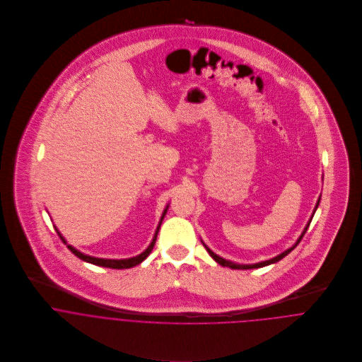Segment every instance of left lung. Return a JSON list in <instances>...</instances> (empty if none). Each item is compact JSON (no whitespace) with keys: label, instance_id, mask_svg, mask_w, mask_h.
Listing matches in <instances>:
<instances>
[{"label":"left lung","instance_id":"left-lung-1","mask_svg":"<svg viewBox=\"0 0 362 362\" xmlns=\"http://www.w3.org/2000/svg\"><path fill=\"white\" fill-rule=\"evenodd\" d=\"M319 201L320 199H317V204H316V207H315V210H313V214H315V211H316V209H317V206H319ZM313 214H312V217H313ZM312 220V218H310ZM310 223L307 224V227H305V230L303 231V234H301V237L297 240V243L291 247V248H288L287 251H284L283 254H280V255H277V257H274L273 259H269V260H264V262H260V263H254V264H237V263H233V262H230V260H226V259L220 258L218 255H216L214 252H211L209 248H207L206 245H205V248H206L207 252L210 254V257L211 258L214 259L217 263H220L221 266H227V267H231V269H257V267H263V266H267V264H270V263H276V262H279L280 259L284 258L286 255H288L298 244H300V241L303 240V237H304V234L307 233V230H308V227H310Z\"/></svg>","mask_w":362,"mask_h":362}]
</instances>
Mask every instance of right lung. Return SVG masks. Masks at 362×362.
<instances>
[{
	"instance_id": "right-lung-1",
	"label": "right lung",
	"mask_w": 362,
	"mask_h": 362,
	"mask_svg": "<svg viewBox=\"0 0 362 362\" xmlns=\"http://www.w3.org/2000/svg\"><path fill=\"white\" fill-rule=\"evenodd\" d=\"M165 213H167V207L164 209V211H163V216H161V220L164 218V216H165ZM161 220H160V223H161ZM158 228H160V224H158V227H157V230H156L155 237H153V241L151 243V245L146 248V251L145 252H142L141 255H138V257H135V258H129V259H102V258H93V257H89V255H85V254H82V252H79L78 250H75L74 247H71V245H68L66 244V241L64 240V237L59 234V231L55 228V231L58 233V235H59V238H61V241L64 243V244H66V247H68V250L75 255V257H78L79 259H82V260H85V262H89V263H93V264H98V266H103V267H110V269H129V267H132V266H136V264H139L141 262H144L145 259L149 257V254L152 252V250H153V247H155L156 238H157V233H158Z\"/></svg>"
}]
</instances>
